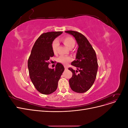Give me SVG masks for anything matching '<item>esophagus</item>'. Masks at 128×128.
Here are the masks:
<instances>
[{"instance_id": "esophagus-1", "label": "esophagus", "mask_w": 128, "mask_h": 128, "mask_svg": "<svg viewBox=\"0 0 128 128\" xmlns=\"http://www.w3.org/2000/svg\"><path fill=\"white\" fill-rule=\"evenodd\" d=\"M64 69H66V70H67V69H68V67L67 66H64Z\"/></svg>"}]
</instances>
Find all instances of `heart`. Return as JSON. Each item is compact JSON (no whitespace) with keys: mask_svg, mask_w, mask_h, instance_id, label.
<instances>
[{"mask_svg":"<svg viewBox=\"0 0 128 128\" xmlns=\"http://www.w3.org/2000/svg\"><path fill=\"white\" fill-rule=\"evenodd\" d=\"M61 41L63 42V43L67 47H68L70 49H72L74 47L76 43L74 39L72 37L69 36L63 37L61 38ZM58 46H59V42H58V40H54L52 42L51 44L52 52L54 54L57 53ZM72 60V58L71 57L64 56H59L58 59V62H59V63H61L64 65L67 64L69 62H70Z\"/></svg>","mask_w":128,"mask_h":128,"instance_id":"b5f03b06","label":"heart"}]
</instances>
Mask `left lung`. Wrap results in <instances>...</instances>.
<instances>
[{
  "mask_svg": "<svg viewBox=\"0 0 128 128\" xmlns=\"http://www.w3.org/2000/svg\"><path fill=\"white\" fill-rule=\"evenodd\" d=\"M65 32L74 37L78 45L76 60L71 64L78 70L75 71L70 67L68 68L72 73L69 80V85L74 92H86L94 84L97 74L98 64L96 52L83 34L72 30ZM78 71L79 73L77 74Z\"/></svg>",
  "mask_w": 128,
  "mask_h": 128,
  "instance_id": "8db88e82",
  "label": "left lung"
}]
</instances>
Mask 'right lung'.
<instances>
[{
    "label": "right lung",
    "mask_w": 128,
    "mask_h": 128,
    "mask_svg": "<svg viewBox=\"0 0 128 128\" xmlns=\"http://www.w3.org/2000/svg\"><path fill=\"white\" fill-rule=\"evenodd\" d=\"M62 32L42 34L33 46L28 61V67L31 80L36 90L43 94H50L58 88L59 81L64 68L57 63L55 69H50V58L53 56L51 44Z\"/></svg>",
    "instance_id": "obj_1"
}]
</instances>
